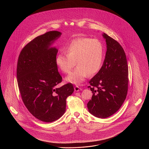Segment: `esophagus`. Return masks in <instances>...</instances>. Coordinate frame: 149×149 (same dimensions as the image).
<instances>
[{
  "mask_svg": "<svg viewBox=\"0 0 149 149\" xmlns=\"http://www.w3.org/2000/svg\"><path fill=\"white\" fill-rule=\"evenodd\" d=\"M81 90H82L81 88L79 87V86L76 85V86L74 87V91H75V92H79V91H81Z\"/></svg>",
  "mask_w": 149,
  "mask_h": 149,
  "instance_id": "esophagus-1",
  "label": "esophagus"
}]
</instances>
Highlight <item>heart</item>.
<instances>
[{
    "instance_id": "b5f03b06",
    "label": "heart",
    "mask_w": 149,
    "mask_h": 149,
    "mask_svg": "<svg viewBox=\"0 0 149 149\" xmlns=\"http://www.w3.org/2000/svg\"><path fill=\"white\" fill-rule=\"evenodd\" d=\"M66 55L58 54L56 64L61 71L69 73L75 65V69L66 78V81L75 84H80L89 75L98 72L101 66L103 47L97 39L79 37L73 39L64 48Z\"/></svg>"
}]
</instances>
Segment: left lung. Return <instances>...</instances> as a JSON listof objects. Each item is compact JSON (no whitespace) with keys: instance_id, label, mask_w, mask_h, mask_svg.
<instances>
[{"instance_id":"left-lung-1","label":"left lung","mask_w":149,"mask_h":149,"mask_svg":"<svg viewBox=\"0 0 149 149\" xmlns=\"http://www.w3.org/2000/svg\"><path fill=\"white\" fill-rule=\"evenodd\" d=\"M107 51L103 64L89 81L93 95L87 104L89 112L96 117L107 118L115 113L126 99L128 84L126 56L120 44L106 33Z\"/></svg>"}]
</instances>
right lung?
I'll use <instances>...</instances> for the list:
<instances>
[{
    "label": "right lung",
    "instance_id": "add662e5",
    "mask_svg": "<svg viewBox=\"0 0 149 149\" xmlns=\"http://www.w3.org/2000/svg\"><path fill=\"white\" fill-rule=\"evenodd\" d=\"M61 35L54 31L36 37L22 50L17 63V83L24 104L45 122L55 121L64 114L66 99L74 91L71 83L56 87L62 77L55 61L58 50L51 46Z\"/></svg>",
    "mask_w": 149,
    "mask_h": 149
}]
</instances>
